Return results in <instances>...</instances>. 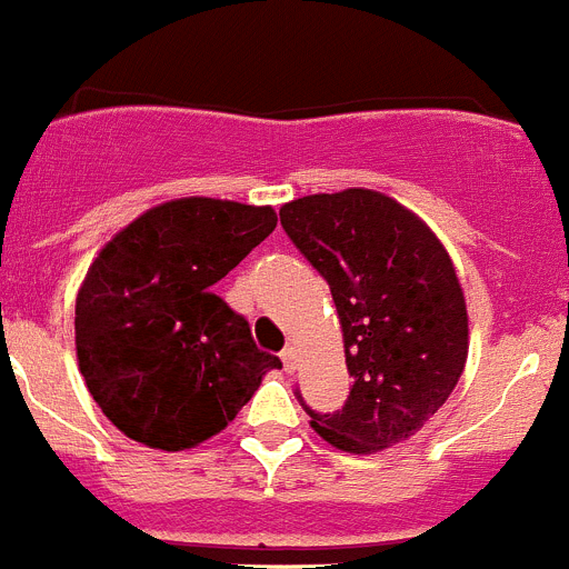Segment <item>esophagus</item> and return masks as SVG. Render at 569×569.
<instances>
[{
  "label": "esophagus",
  "instance_id": "esophagus-1",
  "mask_svg": "<svg viewBox=\"0 0 569 569\" xmlns=\"http://www.w3.org/2000/svg\"><path fill=\"white\" fill-rule=\"evenodd\" d=\"M281 361H284V370H288V373H293L296 370V347L293 345H288L284 350H281Z\"/></svg>",
  "mask_w": 569,
  "mask_h": 569
}]
</instances>
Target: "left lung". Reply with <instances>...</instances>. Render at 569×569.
<instances>
[{
  "instance_id": "8db88e82",
  "label": "left lung",
  "mask_w": 569,
  "mask_h": 569,
  "mask_svg": "<svg viewBox=\"0 0 569 569\" xmlns=\"http://www.w3.org/2000/svg\"><path fill=\"white\" fill-rule=\"evenodd\" d=\"M281 228L330 284L353 387L316 433L345 453L410 439L453 393L467 361L456 268L419 216L376 190L316 193L279 210Z\"/></svg>"
}]
</instances>
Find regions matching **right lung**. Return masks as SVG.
<instances>
[{
  "instance_id": "add662e5",
  "label": "right lung",
  "mask_w": 569,
  "mask_h": 569,
  "mask_svg": "<svg viewBox=\"0 0 569 569\" xmlns=\"http://www.w3.org/2000/svg\"><path fill=\"white\" fill-rule=\"evenodd\" d=\"M273 208L176 199L119 230L77 296V356L90 396L128 439L202 445L236 419L279 356L213 284L276 228Z\"/></svg>"
}]
</instances>
